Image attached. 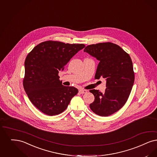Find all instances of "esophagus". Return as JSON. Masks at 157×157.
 <instances>
[{
	"label": "esophagus",
	"mask_w": 157,
	"mask_h": 157,
	"mask_svg": "<svg viewBox=\"0 0 157 157\" xmlns=\"http://www.w3.org/2000/svg\"><path fill=\"white\" fill-rule=\"evenodd\" d=\"M79 92L81 94H86L87 92V90H85V89H79Z\"/></svg>",
	"instance_id": "esophagus-1"
}]
</instances>
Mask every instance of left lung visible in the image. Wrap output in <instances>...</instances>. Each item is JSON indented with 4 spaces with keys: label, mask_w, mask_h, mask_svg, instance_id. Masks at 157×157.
<instances>
[{
    "label": "left lung",
    "mask_w": 157,
    "mask_h": 157,
    "mask_svg": "<svg viewBox=\"0 0 157 157\" xmlns=\"http://www.w3.org/2000/svg\"><path fill=\"white\" fill-rule=\"evenodd\" d=\"M84 52L99 61L94 78L106 80L103 94L99 90H90L94 101L89 107L99 116H110L125 105L132 91L134 82L132 59L118 45L110 42L89 45Z\"/></svg>",
    "instance_id": "obj_1"
}]
</instances>
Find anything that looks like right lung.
Segmentation results:
<instances>
[{
	"instance_id": "1",
	"label": "right lung",
	"mask_w": 157,
	"mask_h": 157,
	"mask_svg": "<svg viewBox=\"0 0 157 157\" xmlns=\"http://www.w3.org/2000/svg\"><path fill=\"white\" fill-rule=\"evenodd\" d=\"M85 45L46 41L36 45L25 62L23 87L32 103L41 112L55 116L63 112L78 90L65 86L59 79V71Z\"/></svg>"
}]
</instances>
